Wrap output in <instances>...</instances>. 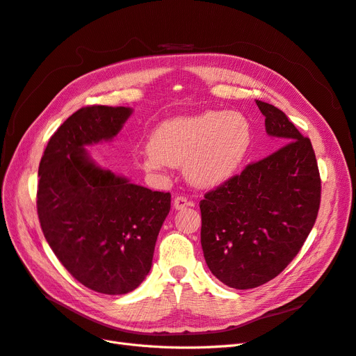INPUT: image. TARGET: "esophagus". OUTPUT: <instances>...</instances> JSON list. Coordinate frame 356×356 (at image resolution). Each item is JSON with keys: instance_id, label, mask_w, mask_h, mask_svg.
<instances>
[{"instance_id": "esophagus-1", "label": "esophagus", "mask_w": 356, "mask_h": 356, "mask_svg": "<svg viewBox=\"0 0 356 356\" xmlns=\"http://www.w3.org/2000/svg\"><path fill=\"white\" fill-rule=\"evenodd\" d=\"M188 207H193V203L187 199V197H184V196H177L175 199H174V208L175 209H186V208H188Z\"/></svg>"}]
</instances>
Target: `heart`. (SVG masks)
Here are the masks:
<instances>
[{
	"instance_id": "1",
	"label": "heart",
	"mask_w": 356,
	"mask_h": 356,
	"mask_svg": "<svg viewBox=\"0 0 356 356\" xmlns=\"http://www.w3.org/2000/svg\"><path fill=\"white\" fill-rule=\"evenodd\" d=\"M252 126L238 111H204L170 118L156 127L144 152V166L160 170L182 166L197 187L229 181L250 152Z\"/></svg>"
}]
</instances>
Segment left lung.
Segmentation results:
<instances>
[{
  "instance_id": "8db88e82",
  "label": "left lung",
  "mask_w": 356,
  "mask_h": 356,
  "mask_svg": "<svg viewBox=\"0 0 356 356\" xmlns=\"http://www.w3.org/2000/svg\"><path fill=\"white\" fill-rule=\"evenodd\" d=\"M266 132L281 148L200 200V242L212 275L236 289L272 281L293 261L314 227L321 178L309 138L275 105L255 101Z\"/></svg>"
}]
</instances>
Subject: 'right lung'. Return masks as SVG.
<instances>
[{
  "label": "right lung",
  "mask_w": 356,
  "mask_h": 356,
  "mask_svg": "<svg viewBox=\"0 0 356 356\" xmlns=\"http://www.w3.org/2000/svg\"><path fill=\"white\" fill-rule=\"evenodd\" d=\"M132 108L92 105L51 135L38 168L41 230L62 266L96 293L118 296L148 275L169 193L132 184L102 169L86 145L111 139Z\"/></svg>",
  "instance_id": "1"
}]
</instances>
